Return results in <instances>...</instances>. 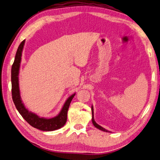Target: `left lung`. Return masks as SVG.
<instances>
[{"instance_id": "obj_1", "label": "left lung", "mask_w": 160, "mask_h": 160, "mask_svg": "<svg viewBox=\"0 0 160 160\" xmlns=\"http://www.w3.org/2000/svg\"><path fill=\"white\" fill-rule=\"evenodd\" d=\"M91 111H92V123H93V124L95 126V127H96L97 128L100 129V130L102 131H104V132H110L109 131L107 130V129H105L104 128L102 127L101 126H100L99 124H98L96 123V121H95L94 117H93L94 115H93V106H91Z\"/></svg>"}]
</instances>
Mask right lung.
Returning a JSON list of instances; mask_svg holds the SVG:
<instances>
[{
	"mask_svg": "<svg viewBox=\"0 0 160 160\" xmlns=\"http://www.w3.org/2000/svg\"><path fill=\"white\" fill-rule=\"evenodd\" d=\"M25 40L20 44L16 53L14 62L12 67V99L17 110L22 117L28 123L36 128L43 131H52L62 128L65 124L67 119V111L69 109L71 100L76 93H73L67 98L65 103L64 104L62 109L56 117L52 118H46L40 117L38 115L29 111L24 105L20 97L19 89V71L21 62L22 52L25 45Z\"/></svg>",
	"mask_w": 160,
	"mask_h": 160,
	"instance_id": "right-lung-1",
	"label": "right lung"
}]
</instances>
